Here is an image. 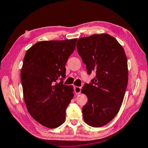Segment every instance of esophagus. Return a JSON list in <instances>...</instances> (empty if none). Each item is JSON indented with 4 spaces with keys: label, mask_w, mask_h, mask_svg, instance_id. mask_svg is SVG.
I'll use <instances>...</instances> for the list:
<instances>
[{
    "label": "esophagus",
    "mask_w": 148,
    "mask_h": 148,
    "mask_svg": "<svg viewBox=\"0 0 148 148\" xmlns=\"http://www.w3.org/2000/svg\"><path fill=\"white\" fill-rule=\"evenodd\" d=\"M81 90H82V89H81V87H80L76 86L74 87V91L76 94H79L80 92H81Z\"/></svg>",
    "instance_id": "esophagus-1"
}]
</instances>
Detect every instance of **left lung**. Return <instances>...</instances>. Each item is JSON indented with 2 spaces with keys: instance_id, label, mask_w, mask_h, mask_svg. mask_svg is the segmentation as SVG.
I'll list each match as a JSON object with an SVG mask.
<instances>
[{
  "instance_id": "8db88e82",
  "label": "left lung",
  "mask_w": 148,
  "mask_h": 148,
  "mask_svg": "<svg viewBox=\"0 0 148 148\" xmlns=\"http://www.w3.org/2000/svg\"><path fill=\"white\" fill-rule=\"evenodd\" d=\"M77 49L87 73L96 72L91 84H85L82 93L87 102L82 108L84 121L93 127L104 126L118 113L128 84V65L121 45L108 34L82 37Z\"/></svg>"
}]
</instances>
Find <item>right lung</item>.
I'll return each instance as SVG.
<instances>
[{"mask_svg":"<svg viewBox=\"0 0 148 148\" xmlns=\"http://www.w3.org/2000/svg\"><path fill=\"white\" fill-rule=\"evenodd\" d=\"M76 41L74 38L37 42L24 57L21 70L24 101L33 119L47 128L63 123L65 111L74 97L73 87L62 84V79Z\"/></svg>","mask_w":148,"mask_h":148,"instance_id":"add662e5","label":"right lung"}]
</instances>
